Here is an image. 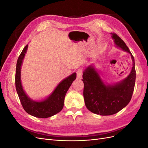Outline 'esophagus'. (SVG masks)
Returning a JSON list of instances; mask_svg holds the SVG:
<instances>
[{"label":"esophagus","instance_id":"1","mask_svg":"<svg viewBox=\"0 0 148 148\" xmlns=\"http://www.w3.org/2000/svg\"><path fill=\"white\" fill-rule=\"evenodd\" d=\"M77 78L78 79H82V75H83V70L82 69H78L77 71Z\"/></svg>","mask_w":148,"mask_h":148}]
</instances>
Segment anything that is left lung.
<instances>
[{"mask_svg":"<svg viewBox=\"0 0 148 148\" xmlns=\"http://www.w3.org/2000/svg\"><path fill=\"white\" fill-rule=\"evenodd\" d=\"M115 46L131 55L133 66L128 77L122 82L105 84L93 65L83 71V96L86 107L91 112L100 115H113L126 107L130 101L135 88V59L128 47L117 34L111 33Z\"/></svg>","mask_w":148,"mask_h":148,"instance_id":"1","label":"left lung"}]
</instances>
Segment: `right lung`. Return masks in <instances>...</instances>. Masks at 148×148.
<instances>
[{"label":"right lung","mask_w":148,"mask_h":148,"mask_svg":"<svg viewBox=\"0 0 148 148\" xmlns=\"http://www.w3.org/2000/svg\"><path fill=\"white\" fill-rule=\"evenodd\" d=\"M28 47V44L24 47L17 60L15 73L16 90L22 106L28 114L38 118L50 117L59 113L63 109L65 95L76 79L77 73H73L62 80L46 99L35 101L30 99L24 91L21 82V66Z\"/></svg>","instance_id":"right-lung-1"}]
</instances>
